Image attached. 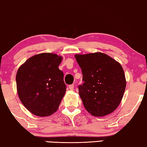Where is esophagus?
Masks as SVG:
<instances>
[{
  "instance_id": "1",
  "label": "esophagus",
  "mask_w": 147,
  "mask_h": 147,
  "mask_svg": "<svg viewBox=\"0 0 147 147\" xmlns=\"http://www.w3.org/2000/svg\"><path fill=\"white\" fill-rule=\"evenodd\" d=\"M69 88L70 90H73L74 89V84H71V85H69Z\"/></svg>"
}]
</instances>
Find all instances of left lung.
<instances>
[{"mask_svg": "<svg viewBox=\"0 0 147 147\" xmlns=\"http://www.w3.org/2000/svg\"><path fill=\"white\" fill-rule=\"evenodd\" d=\"M84 83L78 86L86 110L94 117L113 113L123 98L126 78L121 64L102 53L76 55Z\"/></svg>", "mask_w": 147, "mask_h": 147, "instance_id": "left-lung-1", "label": "left lung"}]
</instances>
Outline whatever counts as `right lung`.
I'll list each match as a JSON object with an SVG mask.
<instances>
[{
	"mask_svg": "<svg viewBox=\"0 0 147 147\" xmlns=\"http://www.w3.org/2000/svg\"><path fill=\"white\" fill-rule=\"evenodd\" d=\"M63 58L56 54L40 53L20 66L16 76L18 97L30 113L50 116L57 111L67 86L59 66Z\"/></svg>",
	"mask_w": 147,
	"mask_h": 147,
	"instance_id": "1",
	"label": "right lung"
}]
</instances>
